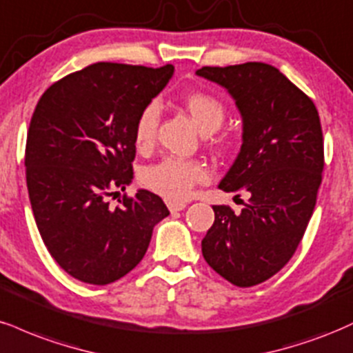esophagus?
<instances>
[{"instance_id":"esophagus-1","label":"esophagus","mask_w":353,"mask_h":353,"mask_svg":"<svg viewBox=\"0 0 353 353\" xmlns=\"http://www.w3.org/2000/svg\"><path fill=\"white\" fill-rule=\"evenodd\" d=\"M186 208V203L183 201H170L168 203V210L172 211V213H176V211H181Z\"/></svg>"}]
</instances>
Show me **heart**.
I'll use <instances>...</instances> for the list:
<instances>
[{"label":"heart","instance_id":"heart-1","mask_svg":"<svg viewBox=\"0 0 353 353\" xmlns=\"http://www.w3.org/2000/svg\"><path fill=\"white\" fill-rule=\"evenodd\" d=\"M183 105L203 134L214 132L221 127L223 120H225V105L210 94H188L183 99ZM159 120L160 105L157 102L148 103L140 112L134 128V143L137 150L148 152L153 147ZM140 180L150 192L160 194L167 200L180 201L192 194L194 185L208 180V170L201 161L165 157V159L145 167Z\"/></svg>","mask_w":353,"mask_h":353}]
</instances>
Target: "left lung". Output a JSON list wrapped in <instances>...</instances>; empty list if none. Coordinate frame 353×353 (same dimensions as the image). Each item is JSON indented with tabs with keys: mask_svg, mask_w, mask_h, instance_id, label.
<instances>
[{
	"mask_svg": "<svg viewBox=\"0 0 353 353\" xmlns=\"http://www.w3.org/2000/svg\"><path fill=\"white\" fill-rule=\"evenodd\" d=\"M196 76L221 85L243 122L241 150L218 188L250 194L241 213L213 206L203 258L231 284L251 288L288 264L312 216L324 170L321 119L307 95L264 62Z\"/></svg>",
	"mask_w": 353,
	"mask_h": 353,
	"instance_id": "left-lung-1",
	"label": "left lung"
}]
</instances>
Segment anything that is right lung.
Segmentation results:
<instances>
[{
  "label": "right lung",
  "instance_id": "obj_1",
  "mask_svg": "<svg viewBox=\"0 0 353 353\" xmlns=\"http://www.w3.org/2000/svg\"><path fill=\"white\" fill-rule=\"evenodd\" d=\"M175 68L97 62L52 84L37 102L26 142L29 201L41 238L68 274L105 285L142 261L170 211L137 190L110 208L107 196L134 180L135 122Z\"/></svg>",
  "mask_w": 353,
  "mask_h": 353
}]
</instances>
